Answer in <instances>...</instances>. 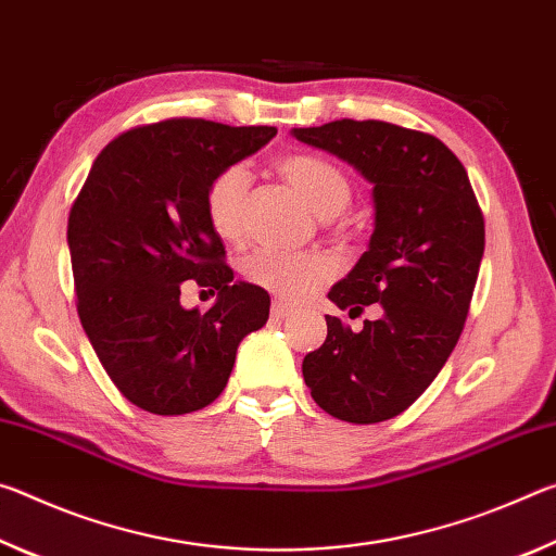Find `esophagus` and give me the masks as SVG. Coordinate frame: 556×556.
Masks as SVG:
<instances>
[{
	"mask_svg": "<svg viewBox=\"0 0 556 556\" xmlns=\"http://www.w3.org/2000/svg\"><path fill=\"white\" fill-rule=\"evenodd\" d=\"M291 314H294V306L285 304V301H275V304H271V316L275 318H287Z\"/></svg>",
	"mask_w": 556,
	"mask_h": 556,
	"instance_id": "obj_1",
	"label": "esophagus"
}]
</instances>
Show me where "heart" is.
I'll list each match as a JSON object with an SVG mask.
<instances>
[{"label": "heart", "mask_w": 556, "mask_h": 556, "mask_svg": "<svg viewBox=\"0 0 556 556\" xmlns=\"http://www.w3.org/2000/svg\"><path fill=\"white\" fill-rule=\"evenodd\" d=\"M279 172L308 208L321 218H333L351 203V181L341 168L318 156L294 154L279 162ZM250 172L242 164L223 168L205 193V211L213 230L230 240L242 228L244 199H248ZM244 277L252 285L281 299L299 301L312 294L336 275V262L318 252L257 250L244 260Z\"/></svg>", "instance_id": "obj_1"}]
</instances>
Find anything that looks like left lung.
Masks as SVG:
<instances>
[{"instance_id":"8db88e82","label":"left lung","mask_w":556,"mask_h":556,"mask_svg":"<svg viewBox=\"0 0 556 556\" xmlns=\"http://www.w3.org/2000/svg\"><path fill=\"white\" fill-rule=\"evenodd\" d=\"M291 137L351 164L372 186L368 250L328 291L353 331L326 316L328 336L301 365L314 402L336 419L375 425L402 414L425 392L464 331L485 248L464 164L437 137L378 119H336Z\"/></svg>"}]
</instances>
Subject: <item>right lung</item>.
I'll use <instances>...</instances> for the list:
<instances>
[{
  "instance_id": "add662e5",
  "label": "right lung",
  "mask_w": 556,
  "mask_h": 556,
  "mask_svg": "<svg viewBox=\"0 0 556 556\" xmlns=\"http://www.w3.org/2000/svg\"><path fill=\"white\" fill-rule=\"evenodd\" d=\"M275 127L166 119L102 149L68 215L78 316L117 390L176 417L228 384L240 341L269 318V294L232 279L205 193L223 168L260 152ZM195 278L219 291L208 313L180 306Z\"/></svg>"
}]
</instances>
